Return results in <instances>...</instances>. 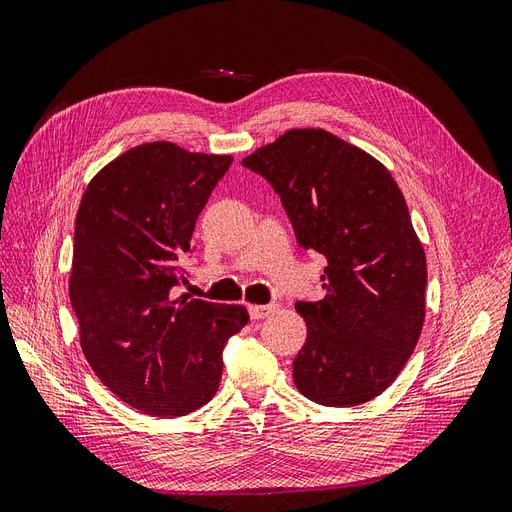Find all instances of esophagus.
<instances>
[{
    "label": "esophagus",
    "mask_w": 512,
    "mask_h": 512,
    "mask_svg": "<svg viewBox=\"0 0 512 512\" xmlns=\"http://www.w3.org/2000/svg\"><path fill=\"white\" fill-rule=\"evenodd\" d=\"M273 309H275V305H250L247 307V312H250L252 320H262V318H267Z\"/></svg>",
    "instance_id": "esophagus-1"
}]
</instances>
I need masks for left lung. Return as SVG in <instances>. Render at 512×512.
<instances>
[{"label": "left lung", "mask_w": 512, "mask_h": 512, "mask_svg": "<svg viewBox=\"0 0 512 512\" xmlns=\"http://www.w3.org/2000/svg\"><path fill=\"white\" fill-rule=\"evenodd\" d=\"M282 198L297 243L324 267L322 301H297L307 339L297 389L322 406L391 386L421 337L427 262L404 194L376 158L320 128L290 130L241 162Z\"/></svg>", "instance_id": "8db88e82"}]
</instances>
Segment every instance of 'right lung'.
Segmentation results:
<instances>
[{
	"label": "right lung",
	"mask_w": 512,
	"mask_h": 512,
	"mask_svg": "<svg viewBox=\"0 0 512 512\" xmlns=\"http://www.w3.org/2000/svg\"><path fill=\"white\" fill-rule=\"evenodd\" d=\"M232 164L158 141L128 149L89 181L74 222L70 303L81 348L108 391L151 416L205 406L243 305L175 299L179 260Z\"/></svg>",
	"instance_id": "obj_1"
}]
</instances>
